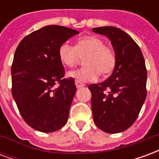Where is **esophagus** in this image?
I'll list each match as a JSON object with an SVG mask.
<instances>
[{"label":"esophagus","instance_id":"1","mask_svg":"<svg viewBox=\"0 0 159 159\" xmlns=\"http://www.w3.org/2000/svg\"><path fill=\"white\" fill-rule=\"evenodd\" d=\"M75 84H76V87L77 89H81V88L84 87V84L81 83V82H79V81H77V80L75 81Z\"/></svg>","mask_w":159,"mask_h":159}]
</instances>
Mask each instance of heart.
Returning a JSON list of instances; mask_svg holds the SVG:
<instances>
[{"label": "heart", "instance_id": "b5f03b06", "mask_svg": "<svg viewBox=\"0 0 159 159\" xmlns=\"http://www.w3.org/2000/svg\"><path fill=\"white\" fill-rule=\"evenodd\" d=\"M59 59L68 67H74L84 59V67L68 72L70 77L79 82H93L100 74L109 76L115 69L117 58L112 49L103 40L93 36H84L76 42V46L64 42L59 47Z\"/></svg>", "mask_w": 159, "mask_h": 159}]
</instances>
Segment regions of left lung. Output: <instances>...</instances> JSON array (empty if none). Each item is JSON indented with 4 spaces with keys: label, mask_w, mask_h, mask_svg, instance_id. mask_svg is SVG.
Here are the masks:
<instances>
[{
    "label": "left lung",
    "mask_w": 159,
    "mask_h": 159,
    "mask_svg": "<svg viewBox=\"0 0 159 159\" xmlns=\"http://www.w3.org/2000/svg\"><path fill=\"white\" fill-rule=\"evenodd\" d=\"M93 31L110 39L117 58L110 77L89 86L93 122L104 132L120 133L135 122L146 100L145 59L140 47L122 30L105 26L93 28Z\"/></svg>",
    "instance_id": "1"
}]
</instances>
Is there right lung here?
<instances>
[{"label":"right lung","instance_id":"add662e5","mask_svg":"<svg viewBox=\"0 0 159 159\" xmlns=\"http://www.w3.org/2000/svg\"><path fill=\"white\" fill-rule=\"evenodd\" d=\"M77 34L65 26H44L26 36L16 49L12 94L24 120L34 129L50 133L67 123L76 88L73 77H64L59 49Z\"/></svg>","mask_w":159,"mask_h":159}]
</instances>
